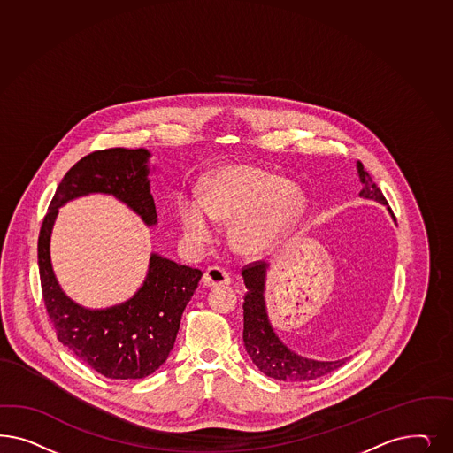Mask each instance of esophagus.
<instances>
[{"mask_svg": "<svg viewBox=\"0 0 453 453\" xmlns=\"http://www.w3.org/2000/svg\"><path fill=\"white\" fill-rule=\"evenodd\" d=\"M204 287H221V285H230V275L219 268V266H208L203 275Z\"/></svg>", "mask_w": 453, "mask_h": 453, "instance_id": "obj_1", "label": "esophagus"}]
</instances>
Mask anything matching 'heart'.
Wrapping results in <instances>:
<instances>
[{
	"label": "heart",
	"instance_id": "heart-1",
	"mask_svg": "<svg viewBox=\"0 0 453 453\" xmlns=\"http://www.w3.org/2000/svg\"><path fill=\"white\" fill-rule=\"evenodd\" d=\"M307 211V196L290 181L251 166H232L215 176L203 196L178 200L185 240L200 249L215 234V221H232L230 238L245 255H262L292 234Z\"/></svg>",
	"mask_w": 453,
	"mask_h": 453
}]
</instances>
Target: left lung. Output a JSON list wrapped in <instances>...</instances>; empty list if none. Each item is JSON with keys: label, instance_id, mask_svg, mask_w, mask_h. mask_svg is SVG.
<instances>
[{"label": "left lung", "instance_id": "obj_1", "mask_svg": "<svg viewBox=\"0 0 453 453\" xmlns=\"http://www.w3.org/2000/svg\"><path fill=\"white\" fill-rule=\"evenodd\" d=\"M357 173L362 183L360 196L387 206L388 203L383 193L366 173L360 161H357ZM387 210L395 219L392 210L390 208ZM268 266H270L268 263H255L242 272V277L247 287L245 303H243V343L253 364L258 366V370L266 377L281 380V381L315 380L345 365L350 357L332 360V362L307 358L290 350L278 338L268 319L266 302H265Z\"/></svg>", "mask_w": 453, "mask_h": 453}]
</instances>
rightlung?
Masks as SVG:
<instances>
[{
    "mask_svg": "<svg viewBox=\"0 0 453 453\" xmlns=\"http://www.w3.org/2000/svg\"><path fill=\"white\" fill-rule=\"evenodd\" d=\"M150 158L145 148H110L81 158L63 176L38 238L44 305L57 336L106 379H145L166 362L183 310L203 273L153 251L145 280L132 298L113 307H83L59 287L50 255L51 232L63 204L91 193L115 196L146 226H155L158 217L148 178L155 168H150Z\"/></svg>",
    "mask_w": 453,
    "mask_h": 453,
    "instance_id": "1",
    "label": "right lung"
}]
</instances>
